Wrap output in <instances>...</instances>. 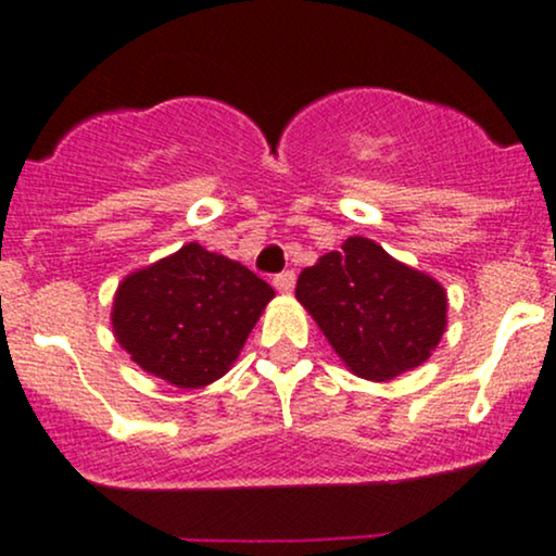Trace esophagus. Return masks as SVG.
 Wrapping results in <instances>:
<instances>
[{
	"instance_id": "esophagus-1",
	"label": "esophagus",
	"mask_w": 556,
	"mask_h": 556,
	"mask_svg": "<svg viewBox=\"0 0 556 556\" xmlns=\"http://www.w3.org/2000/svg\"><path fill=\"white\" fill-rule=\"evenodd\" d=\"M274 287H277L279 292H290L292 287H295V271H282L274 277Z\"/></svg>"
}]
</instances>
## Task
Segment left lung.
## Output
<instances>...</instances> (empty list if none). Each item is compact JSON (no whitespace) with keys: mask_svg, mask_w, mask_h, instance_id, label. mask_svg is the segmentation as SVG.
<instances>
[{"mask_svg":"<svg viewBox=\"0 0 556 556\" xmlns=\"http://www.w3.org/2000/svg\"><path fill=\"white\" fill-rule=\"evenodd\" d=\"M295 298L355 376L389 381L429 361L446 329V292L368 238H348L300 271Z\"/></svg>","mask_w":556,"mask_h":556,"instance_id":"1","label":"left lung"}]
</instances>
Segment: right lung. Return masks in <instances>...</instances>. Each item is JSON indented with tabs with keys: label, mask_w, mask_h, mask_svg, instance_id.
I'll return each instance as SVG.
<instances>
[{
	"label": "right lung",
	"mask_w": 556,
	"mask_h": 556,
	"mask_svg": "<svg viewBox=\"0 0 556 556\" xmlns=\"http://www.w3.org/2000/svg\"><path fill=\"white\" fill-rule=\"evenodd\" d=\"M274 290L251 269L188 242L127 274L112 305V329L143 371L180 389L229 371Z\"/></svg>",
	"instance_id": "1"
}]
</instances>
